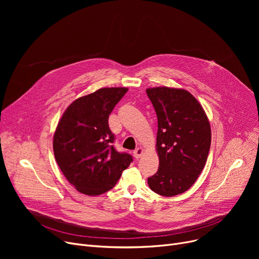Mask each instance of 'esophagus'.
<instances>
[{
	"label": "esophagus",
	"mask_w": 259,
	"mask_h": 259,
	"mask_svg": "<svg viewBox=\"0 0 259 259\" xmlns=\"http://www.w3.org/2000/svg\"><path fill=\"white\" fill-rule=\"evenodd\" d=\"M143 153H144V149L143 148H138V149H135V150L133 151V156L138 159V158H140L142 156Z\"/></svg>",
	"instance_id": "obj_1"
}]
</instances>
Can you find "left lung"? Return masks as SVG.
Instances as JSON below:
<instances>
[{
  "instance_id": "left-lung-1",
  "label": "left lung",
  "mask_w": 259,
  "mask_h": 259,
  "mask_svg": "<svg viewBox=\"0 0 259 259\" xmlns=\"http://www.w3.org/2000/svg\"><path fill=\"white\" fill-rule=\"evenodd\" d=\"M157 115V172L148 178L155 193L171 197L184 193L196 182L206 165L211 128L201 105L185 89L168 87L146 90Z\"/></svg>"
}]
</instances>
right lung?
I'll use <instances>...</instances> for the list:
<instances>
[{
	"mask_svg": "<svg viewBox=\"0 0 259 259\" xmlns=\"http://www.w3.org/2000/svg\"><path fill=\"white\" fill-rule=\"evenodd\" d=\"M127 88H102L66 109L53 135L58 165L77 191L95 196L112 189L133 160L113 147L108 118Z\"/></svg>",
	"mask_w": 259,
	"mask_h": 259,
	"instance_id": "right-lung-1",
	"label": "right lung"
}]
</instances>
